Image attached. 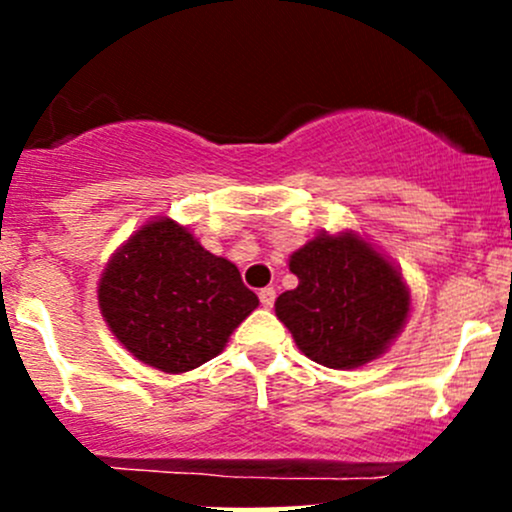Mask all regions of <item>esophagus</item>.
I'll return each instance as SVG.
<instances>
[{
	"label": "esophagus",
	"mask_w": 512,
	"mask_h": 512,
	"mask_svg": "<svg viewBox=\"0 0 512 512\" xmlns=\"http://www.w3.org/2000/svg\"><path fill=\"white\" fill-rule=\"evenodd\" d=\"M275 297H277V292L272 287L260 289V304H262V307H272V304H275Z\"/></svg>",
	"instance_id": "esophagus-1"
}]
</instances>
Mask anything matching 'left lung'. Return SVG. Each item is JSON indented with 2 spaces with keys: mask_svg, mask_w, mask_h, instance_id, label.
Returning a JSON list of instances; mask_svg holds the SVG:
<instances>
[{
  "mask_svg": "<svg viewBox=\"0 0 512 512\" xmlns=\"http://www.w3.org/2000/svg\"><path fill=\"white\" fill-rule=\"evenodd\" d=\"M289 270L299 285L277 297V319L304 356L329 369L381 356L409 317L401 272L354 232H322L289 257Z\"/></svg>",
  "mask_w": 512,
  "mask_h": 512,
  "instance_id": "1",
  "label": "left lung"
}]
</instances>
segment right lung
<instances>
[{
	"label": "right lung",
	"instance_id": "right-lung-1",
	"mask_svg": "<svg viewBox=\"0 0 512 512\" xmlns=\"http://www.w3.org/2000/svg\"><path fill=\"white\" fill-rule=\"evenodd\" d=\"M257 304L230 260L170 218L128 237L98 282V307L118 342L165 374L218 356Z\"/></svg>",
	"mask_w": 512,
	"mask_h": 512
}]
</instances>
